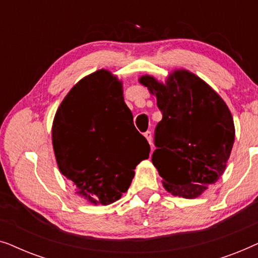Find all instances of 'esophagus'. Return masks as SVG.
<instances>
[{"label":"esophagus","mask_w":258,"mask_h":258,"mask_svg":"<svg viewBox=\"0 0 258 258\" xmlns=\"http://www.w3.org/2000/svg\"><path fill=\"white\" fill-rule=\"evenodd\" d=\"M144 137H146L148 142H149V144L151 146V140H153V134H151V132H147L144 133Z\"/></svg>","instance_id":"esophagus-1"}]
</instances>
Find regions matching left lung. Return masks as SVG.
I'll return each instance as SVG.
<instances>
[{"label": "left lung", "instance_id": "1", "mask_svg": "<svg viewBox=\"0 0 258 258\" xmlns=\"http://www.w3.org/2000/svg\"><path fill=\"white\" fill-rule=\"evenodd\" d=\"M156 95L162 121L155 129L151 161L167 191L195 199L221 177L235 141L234 119L216 91L188 70H175L165 84L140 79Z\"/></svg>", "mask_w": 258, "mask_h": 258}]
</instances>
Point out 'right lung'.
Returning <instances> with one entry per match:
<instances>
[{
	"mask_svg": "<svg viewBox=\"0 0 258 258\" xmlns=\"http://www.w3.org/2000/svg\"><path fill=\"white\" fill-rule=\"evenodd\" d=\"M132 124L122 83L104 69L75 84L58 107L52 123L58 169L90 203L121 199L134 169L149 157V143Z\"/></svg>",
	"mask_w": 258,
	"mask_h": 258,
	"instance_id": "obj_1",
	"label": "right lung"
}]
</instances>
